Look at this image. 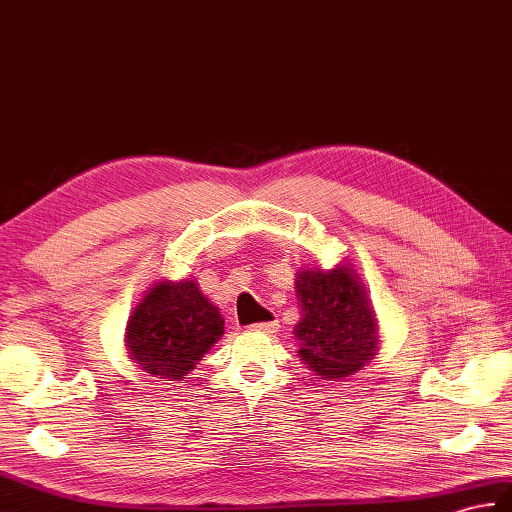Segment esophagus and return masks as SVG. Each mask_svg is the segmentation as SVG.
I'll return each instance as SVG.
<instances>
[{"label": "esophagus", "instance_id": "esophagus-1", "mask_svg": "<svg viewBox=\"0 0 512 512\" xmlns=\"http://www.w3.org/2000/svg\"><path fill=\"white\" fill-rule=\"evenodd\" d=\"M251 329H255V331H264V334H275V331L279 329V320H277V318H272V320H266V323L251 325Z\"/></svg>", "mask_w": 512, "mask_h": 512}]
</instances>
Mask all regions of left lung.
Here are the masks:
<instances>
[{
    "instance_id": "obj_1",
    "label": "left lung",
    "mask_w": 512,
    "mask_h": 512,
    "mask_svg": "<svg viewBox=\"0 0 512 512\" xmlns=\"http://www.w3.org/2000/svg\"><path fill=\"white\" fill-rule=\"evenodd\" d=\"M303 318L296 325L299 355L314 373L347 377L373 360L375 316L362 285L349 268L305 270L296 277Z\"/></svg>"
}]
</instances>
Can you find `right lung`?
Wrapping results in <instances>:
<instances>
[{
    "label": "right lung",
    "mask_w": 512,
    "mask_h": 512,
    "mask_svg": "<svg viewBox=\"0 0 512 512\" xmlns=\"http://www.w3.org/2000/svg\"><path fill=\"white\" fill-rule=\"evenodd\" d=\"M126 334L130 358L141 371L161 382H183L224 334V320L194 281H165L137 305Z\"/></svg>",
    "instance_id": "right-lung-1"
}]
</instances>
